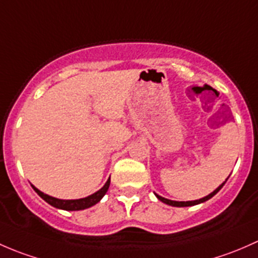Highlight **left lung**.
<instances>
[{
    "label": "left lung",
    "mask_w": 258,
    "mask_h": 258,
    "mask_svg": "<svg viewBox=\"0 0 258 258\" xmlns=\"http://www.w3.org/2000/svg\"><path fill=\"white\" fill-rule=\"evenodd\" d=\"M228 179V177H227ZM227 179L225 180V182L227 181ZM225 182H222L221 185H220L219 187L216 188V190L215 191H212L211 194H209L208 196H205V198H203V199H199V200H194V201H174V200H169V199H165V198H163V196H159V195H156V198L159 199V200L161 201V203H164V204H166V205H170V206H175V208H185V206H194V205H198V204H201V203H205V201H208L209 199H211L212 196H215L216 195L217 192H219L220 190H221V187L224 186L225 185Z\"/></svg>",
    "instance_id": "1"
}]
</instances>
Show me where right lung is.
Segmentation results:
<instances>
[{"label": "right lung", "instance_id": "add662e5", "mask_svg": "<svg viewBox=\"0 0 258 258\" xmlns=\"http://www.w3.org/2000/svg\"><path fill=\"white\" fill-rule=\"evenodd\" d=\"M109 185H110V177L108 179V181L105 182L104 186L100 188V190H98L97 192L92 194V195L87 196V198L77 199V200H60V199L52 198V196L42 192V191H39L38 188L34 187L33 185H32V187H33V190L36 191V192L38 194V195L41 196V198L43 199L46 203H48L49 205L53 206V208H57L60 210H67V211H78V210L88 209V208H90V206H93V205H95L97 203H99V201L102 200L103 196L107 194L108 188H109Z\"/></svg>", "mask_w": 258, "mask_h": 258}]
</instances>
